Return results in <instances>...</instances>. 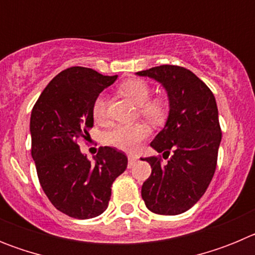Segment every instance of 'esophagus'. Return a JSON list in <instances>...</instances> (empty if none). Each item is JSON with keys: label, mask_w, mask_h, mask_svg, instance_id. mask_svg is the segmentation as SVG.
Here are the masks:
<instances>
[{"label": "esophagus", "mask_w": 255, "mask_h": 255, "mask_svg": "<svg viewBox=\"0 0 255 255\" xmlns=\"http://www.w3.org/2000/svg\"><path fill=\"white\" fill-rule=\"evenodd\" d=\"M128 158H129V167H131L132 164L135 163V161H136V157H134V155H129Z\"/></svg>", "instance_id": "1"}]
</instances>
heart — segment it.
I'll list each match as a JSON object with an SVG mask.
<instances>
[{
	"instance_id": "heart-1",
	"label": "heart",
	"mask_w": 255,
	"mask_h": 255,
	"mask_svg": "<svg viewBox=\"0 0 255 255\" xmlns=\"http://www.w3.org/2000/svg\"><path fill=\"white\" fill-rule=\"evenodd\" d=\"M119 92L138 106L139 115L153 125L161 124L167 115V106L164 101L159 98H149V85L141 79L125 80L119 87ZM92 114L94 120L98 123L105 121L107 116V98L105 94H100L94 100ZM148 134V128L143 123H136L132 125H116L106 132L105 141L110 147L131 153L138 149Z\"/></svg>"
}]
</instances>
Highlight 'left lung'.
Segmentation results:
<instances>
[{
  "mask_svg": "<svg viewBox=\"0 0 255 255\" xmlns=\"http://www.w3.org/2000/svg\"><path fill=\"white\" fill-rule=\"evenodd\" d=\"M161 83L167 92L170 112L164 128L150 147L172 155L167 163L158 157L140 158L152 167L141 186V198L153 213H184L203 197L217 166L221 132L215 96L190 70L162 65L136 73Z\"/></svg>",
  "mask_w": 255,
  "mask_h": 255,
  "instance_id": "8db88e82",
  "label": "left lung"
}]
</instances>
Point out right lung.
<instances>
[{
    "instance_id": "add662e5",
    "label": "right lung",
    "mask_w": 255,
    "mask_h": 255,
    "mask_svg": "<svg viewBox=\"0 0 255 255\" xmlns=\"http://www.w3.org/2000/svg\"><path fill=\"white\" fill-rule=\"evenodd\" d=\"M116 79L70 67L52 79L31 111V157L40 186L55 208L78 220L102 215L112 184L128 167L121 150L101 147L92 163L78 144L93 126L94 100Z\"/></svg>"
}]
</instances>
